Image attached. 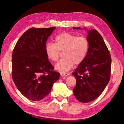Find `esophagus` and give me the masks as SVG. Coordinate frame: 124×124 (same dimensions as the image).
<instances>
[{"label": "esophagus", "mask_w": 124, "mask_h": 124, "mask_svg": "<svg viewBox=\"0 0 124 124\" xmlns=\"http://www.w3.org/2000/svg\"><path fill=\"white\" fill-rule=\"evenodd\" d=\"M61 76L62 77H67L69 76V74L68 73H61Z\"/></svg>", "instance_id": "34e87169"}]
</instances>
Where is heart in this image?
Returning <instances> with one entry per match:
<instances>
[{
  "label": "heart",
  "mask_w": 124,
  "mask_h": 124,
  "mask_svg": "<svg viewBox=\"0 0 124 124\" xmlns=\"http://www.w3.org/2000/svg\"><path fill=\"white\" fill-rule=\"evenodd\" d=\"M55 43L49 42L46 46L48 58L53 62L58 60L61 52H63V57L55 65V69L65 73L72 68L74 63L79 65L85 59L89 51V42L85 37H78L68 32L56 35Z\"/></svg>",
  "instance_id": "obj_1"
}]
</instances>
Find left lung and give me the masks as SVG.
Wrapping results in <instances>:
<instances>
[{"label":"left lung","mask_w":124,"mask_h":124,"mask_svg":"<svg viewBox=\"0 0 124 124\" xmlns=\"http://www.w3.org/2000/svg\"><path fill=\"white\" fill-rule=\"evenodd\" d=\"M87 38L89 42L87 55L72 73L77 80L73 89L74 95L84 103L94 100L104 91L110 79L112 61L110 52L98 31L89 30Z\"/></svg>","instance_id":"1"}]
</instances>
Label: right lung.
<instances>
[{"label": "right lung", "instance_id": "right-lung-1", "mask_svg": "<svg viewBox=\"0 0 124 124\" xmlns=\"http://www.w3.org/2000/svg\"><path fill=\"white\" fill-rule=\"evenodd\" d=\"M56 28H31L16 44L12 57V76L17 88L26 98L42 99L59 78L46 52L48 37Z\"/></svg>", "mask_w": 124, "mask_h": 124}]
</instances>
